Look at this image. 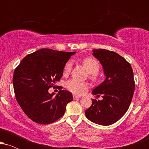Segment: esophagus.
Instances as JSON below:
<instances>
[{
    "instance_id": "obj_1",
    "label": "esophagus",
    "mask_w": 149,
    "mask_h": 149,
    "mask_svg": "<svg viewBox=\"0 0 149 149\" xmlns=\"http://www.w3.org/2000/svg\"><path fill=\"white\" fill-rule=\"evenodd\" d=\"M79 98H80V97L76 96V95H73V99H74V100H78V99Z\"/></svg>"
}]
</instances>
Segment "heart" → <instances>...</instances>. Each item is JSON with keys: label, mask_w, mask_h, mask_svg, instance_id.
I'll list each match as a JSON object with an SVG mask.
<instances>
[{"label": "heart", "mask_w": 149, "mask_h": 149, "mask_svg": "<svg viewBox=\"0 0 149 149\" xmlns=\"http://www.w3.org/2000/svg\"><path fill=\"white\" fill-rule=\"evenodd\" d=\"M83 64L88 72L90 74L91 79H95V75L100 71V63L95 58L87 57L83 60ZM72 66L71 61H67L64 67V74L68 75L70 73ZM66 88L67 90L76 95H80L88 89V84L83 82L78 81L75 79H71L66 83Z\"/></svg>", "instance_id": "heart-1"}]
</instances>
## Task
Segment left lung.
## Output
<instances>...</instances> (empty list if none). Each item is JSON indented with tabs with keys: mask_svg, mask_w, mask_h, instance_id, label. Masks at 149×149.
Masks as SVG:
<instances>
[{
	"mask_svg": "<svg viewBox=\"0 0 149 149\" xmlns=\"http://www.w3.org/2000/svg\"><path fill=\"white\" fill-rule=\"evenodd\" d=\"M93 56L100 61L106 79L92 94L102 100H92L85 116L101 125L115 123L127 111L134 91V73L131 65L120 54L107 49H93Z\"/></svg>",
	"mask_w": 149,
	"mask_h": 149,
	"instance_id": "left-lung-1",
	"label": "left lung"
}]
</instances>
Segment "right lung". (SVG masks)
Masks as SVG:
<instances>
[{
    "label": "right lung",
    "instance_id": "right-lung-1",
    "mask_svg": "<svg viewBox=\"0 0 149 149\" xmlns=\"http://www.w3.org/2000/svg\"><path fill=\"white\" fill-rule=\"evenodd\" d=\"M75 53L42 48L26 56L15 69L13 80L15 97L34 122L44 125L55 122L73 101L72 94L67 90H60L54 97L48 90L59 81L65 64Z\"/></svg>",
    "mask_w": 149,
    "mask_h": 149
}]
</instances>
